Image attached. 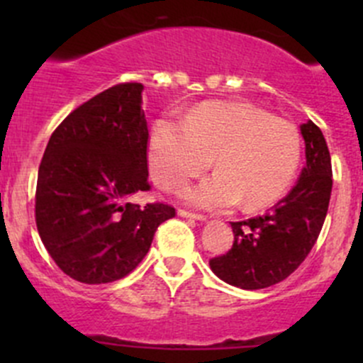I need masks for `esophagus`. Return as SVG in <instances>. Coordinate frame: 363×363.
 Masks as SVG:
<instances>
[{"instance_id": "1", "label": "esophagus", "mask_w": 363, "mask_h": 363, "mask_svg": "<svg viewBox=\"0 0 363 363\" xmlns=\"http://www.w3.org/2000/svg\"><path fill=\"white\" fill-rule=\"evenodd\" d=\"M179 216L181 218H189V219H196V221H205V216L202 214H195V212H189V211H184V208H179Z\"/></svg>"}]
</instances>
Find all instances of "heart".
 Instances as JSON below:
<instances>
[{
	"label": "heart",
	"instance_id": "heart-1",
	"mask_svg": "<svg viewBox=\"0 0 363 363\" xmlns=\"http://www.w3.org/2000/svg\"><path fill=\"white\" fill-rule=\"evenodd\" d=\"M302 152L298 128L240 101H205L186 119L156 121L149 147L155 181L177 191L212 164L218 172L186 191L196 207L221 211L242 202L269 207L290 188Z\"/></svg>",
	"mask_w": 363,
	"mask_h": 363
}]
</instances>
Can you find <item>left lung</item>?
Here are the masks:
<instances>
[{
  "label": "left lung",
  "instance_id": "obj_1",
  "mask_svg": "<svg viewBox=\"0 0 363 363\" xmlns=\"http://www.w3.org/2000/svg\"><path fill=\"white\" fill-rule=\"evenodd\" d=\"M300 131L306 140V167L291 191L263 216L232 223V250L208 262L225 283L242 290L281 283L316 244L330 202V152L313 121L302 124Z\"/></svg>",
  "mask_w": 363,
  "mask_h": 363
}]
</instances>
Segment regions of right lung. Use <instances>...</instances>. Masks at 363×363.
Listing matches in <instances>:
<instances>
[{
  "label": "right lung",
  "mask_w": 363,
  "mask_h": 363,
  "mask_svg": "<svg viewBox=\"0 0 363 363\" xmlns=\"http://www.w3.org/2000/svg\"><path fill=\"white\" fill-rule=\"evenodd\" d=\"M138 82L108 87L54 130L38 168L35 219L56 265L79 283L123 279L145 258L164 202H131L149 191V130Z\"/></svg>",
  "instance_id": "1"
}]
</instances>
